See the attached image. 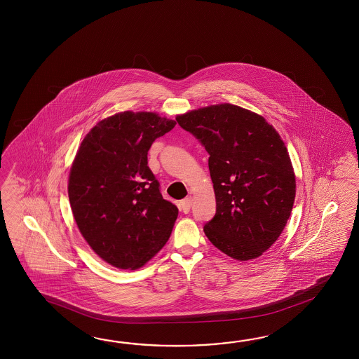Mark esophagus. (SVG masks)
Instances as JSON below:
<instances>
[{"mask_svg": "<svg viewBox=\"0 0 359 359\" xmlns=\"http://www.w3.org/2000/svg\"><path fill=\"white\" fill-rule=\"evenodd\" d=\"M191 205H192V198L189 196V198H186L181 201V210H182L183 213H189Z\"/></svg>", "mask_w": 359, "mask_h": 359, "instance_id": "34e87169", "label": "esophagus"}]
</instances>
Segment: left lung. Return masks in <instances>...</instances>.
<instances>
[{
    "instance_id": "1",
    "label": "left lung",
    "mask_w": 359,
    "mask_h": 359,
    "mask_svg": "<svg viewBox=\"0 0 359 359\" xmlns=\"http://www.w3.org/2000/svg\"><path fill=\"white\" fill-rule=\"evenodd\" d=\"M209 154L217 210L209 241L237 260L255 259L280 237L295 198V175L277 130L260 115L219 104L178 115Z\"/></svg>"
}]
</instances>
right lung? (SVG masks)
Here are the masks:
<instances>
[{
	"mask_svg": "<svg viewBox=\"0 0 359 359\" xmlns=\"http://www.w3.org/2000/svg\"><path fill=\"white\" fill-rule=\"evenodd\" d=\"M176 122L147 111H123L83 138L69 173L76 226L101 259L137 269L168 241L178 209L161 196L147 151Z\"/></svg>",
	"mask_w": 359,
	"mask_h": 359,
	"instance_id": "1",
	"label": "right lung"
}]
</instances>
